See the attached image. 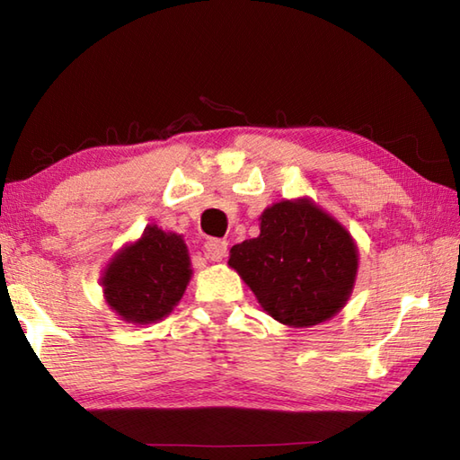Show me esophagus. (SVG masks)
I'll return each mask as SVG.
<instances>
[{"label":"esophagus","instance_id":"1","mask_svg":"<svg viewBox=\"0 0 460 460\" xmlns=\"http://www.w3.org/2000/svg\"><path fill=\"white\" fill-rule=\"evenodd\" d=\"M228 252V242L226 240H218V238H210L205 242V255L210 261H220L224 255Z\"/></svg>","mask_w":460,"mask_h":460}]
</instances>
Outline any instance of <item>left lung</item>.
Masks as SVG:
<instances>
[{
	"label": "left lung",
	"mask_w": 460,
	"mask_h": 460,
	"mask_svg": "<svg viewBox=\"0 0 460 460\" xmlns=\"http://www.w3.org/2000/svg\"><path fill=\"white\" fill-rule=\"evenodd\" d=\"M263 310L287 326L332 318L349 296L357 248L349 234L308 200H283L261 215V234L230 250Z\"/></svg>",
	"instance_id": "obj_1"
}]
</instances>
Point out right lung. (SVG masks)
Returning <instances> with one entry per match:
<instances>
[{
	"label": "right lung",
	"mask_w": 460,
	"mask_h": 460,
	"mask_svg": "<svg viewBox=\"0 0 460 460\" xmlns=\"http://www.w3.org/2000/svg\"><path fill=\"white\" fill-rule=\"evenodd\" d=\"M181 236L155 226L120 252L109 265L103 287L109 306L132 323H150L170 314L191 277Z\"/></svg>",
	"instance_id": "obj_1"
}]
</instances>
